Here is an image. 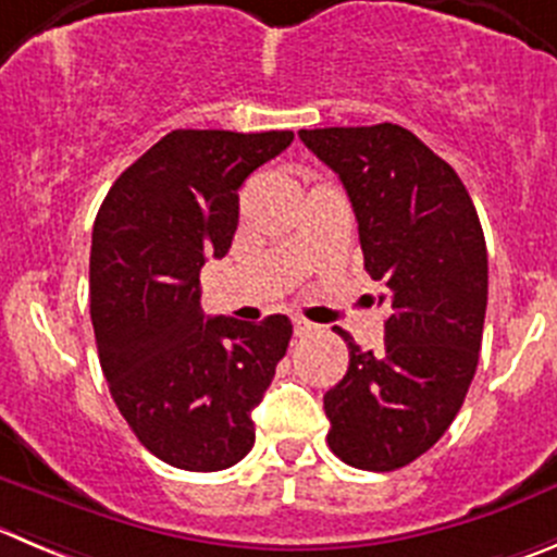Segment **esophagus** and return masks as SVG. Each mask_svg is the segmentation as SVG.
<instances>
[{
	"instance_id": "1",
	"label": "esophagus",
	"mask_w": 557,
	"mask_h": 557,
	"mask_svg": "<svg viewBox=\"0 0 557 557\" xmlns=\"http://www.w3.org/2000/svg\"><path fill=\"white\" fill-rule=\"evenodd\" d=\"M293 327H295V336H309V333L314 331V325H311L309 320H304V317H295Z\"/></svg>"
}]
</instances>
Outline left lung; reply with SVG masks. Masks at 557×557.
Segmentation results:
<instances>
[{
	"label": "left lung",
	"mask_w": 557,
	"mask_h": 557,
	"mask_svg": "<svg viewBox=\"0 0 557 557\" xmlns=\"http://www.w3.org/2000/svg\"><path fill=\"white\" fill-rule=\"evenodd\" d=\"M352 202L363 268L385 287L383 352L349 333V367L325 394L327 446L374 473L405 468L457 418L486 314V243L459 174L394 123L300 131Z\"/></svg>",
	"instance_id": "1"
}]
</instances>
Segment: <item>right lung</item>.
<instances>
[{
  "mask_svg": "<svg viewBox=\"0 0 557 557\" xmlns=\"http://www.w3.org/2000/svg\"><path fill=\"white\" fill-rule=\"evenodd\" d=\"M293 131H172L106 194L89 253L100 369L141 446L213 473L253 446L251 410L287 352L293 322L205 320L199 270L237 230V188L293 145Z\"/></svg>",
  "mask_w": 557,
  "mask_h": 557,
  "instance_id": "right-lung-1",
  "label": "right lung"
}]
</instances>
